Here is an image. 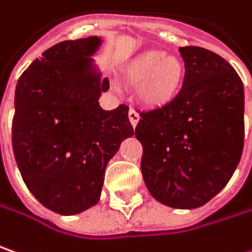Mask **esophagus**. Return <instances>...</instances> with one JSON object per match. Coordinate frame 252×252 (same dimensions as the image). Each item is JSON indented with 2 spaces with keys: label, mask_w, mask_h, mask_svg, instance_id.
I'll return each instance as SVG.
<instances>
[{
  "label": "esophagus",
  "mask_w": 252,
  "mask_h": 252,
  "mask_svg": "<svg viewBox=\"0 0 252 252\" xmlns=\"http://www.w3.org/2000/svg\"><path fill=\"white\" fill-rule=\"evenodd\" d=\"M129 120H130L133 127L137 126V123H139V120H140V116H139V113H137L134 109H130V110H129Z\"/></svg>",
  "instance_id": "34e87169"
}]
</instances>
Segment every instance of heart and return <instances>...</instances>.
<instances>
[{
	"mask_svg": "<svg viewBox=\"0 0 252 252\" xmlns=\"http://www.w3.org/2000/svg\"><path fill=\"white\" fill-rule=\"evenodd\" d=\"M123 76L129 85H139L137 97L143 106L161 109L180 94L186 68L177 57L152 49L132 59L125 68Z\"/></svg>",
	"mask_w": 252,
	"mask_h": 252,
	"instance_id": "1",
	"label": "heart"
}]
</instances>
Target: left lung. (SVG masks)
<instances>
[{
	"instance_id": "obj_1",
	"label": "left lung",
	"mask_w": 252,
	"mask_h": 252,
	"mask_svg": "<svg viewBox=\"0 0 252 252\" xmlns=\"http://www.w3.org/2000/svg\"><path fill=\"white\" fill-rule=\"evenodd\" d=\"M180 94L161 109L140 113L134 136L143 146L142 174L158 203L190 210L225 187L244 146V86L220 55L183 46Z\"/></svg>"
}]
</instances>
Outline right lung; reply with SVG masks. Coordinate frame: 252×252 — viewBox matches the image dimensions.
Returning <instances> with one entry per match:
<instances>
[{
	"mask_svg": "<svg viewBox=\"0 0 252 252\" xmlns=\"http://www.w3.org/2000/svg\"><path fill=\"white\" fill-rule=\"evenodd\" d=\"M102 36L63 41L25 70L15 89L12 149L33 197L62 216L97 204L107 161L132 137L129 107L103 110L107 78L94 63Z\"/></svg>",
	"mask_w": 252,
	"mask_h": 252,
	"instance_id": "right-lung-1",
	"label": "right lung"
}]
</instances>
